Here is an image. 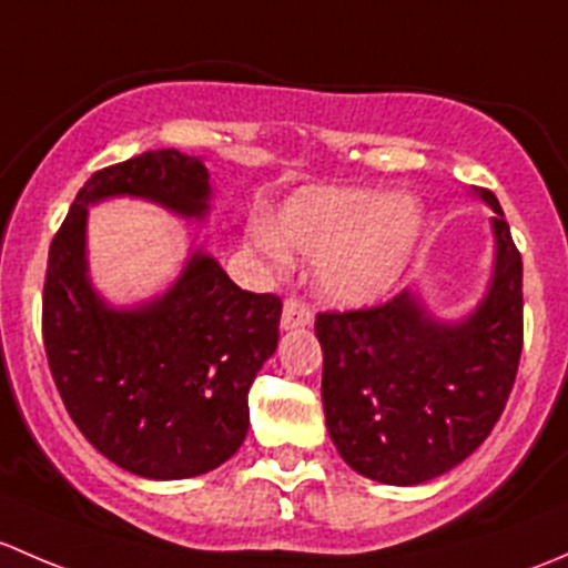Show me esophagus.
I'll list each match as a JSON object with an SVG mask.
<instances>
[{
  "instance_id": "1",
  "label": "esophagus",
  "mask_w": 568,
  "mask_h": 568,
  "mask_svg": "<svg viewBox=\"0 0 568 568\" xmlns=\"http://www.w3.org/2000/svg\"><path fill=\"white\" fill-rule=\"evenodd\" d=\"M312 308L301 301V297H286L284 312H282V327L284 331H292V327H306L312 325Z\"/></svg>"
}]
</instances>
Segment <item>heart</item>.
I'll return each instance as SVG.
<instances>
[{
  "label": "heart",
  "mask_w": 568,
  "mask_h": 568,
  "mask_svg": "<svg viewBox=\"0 0 568 568\" xmlns=\"http://www.w3.org/2000/svg\"><path fill=\"white\" fill-rule=\"evenodd\" d=\"M420 235L413 202L377 189H303L286 199L276 224L256 215L248 241L273 262L286 248L320 256L317 282L338 306H366L394 286Z\"/></svg>",
  "instance_id": "b5f03b06"
}]
</instances>
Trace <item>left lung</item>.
I'll return each instance as SVG.
<instances>
[{"label":"left lung","instance_id":"left-lung-1","mask_svg":"<svg viewBox=\"0 0 568 568\" xmlns=\"http://www.w3.org/2000/svg\"><path fill=\"white\" fill-rule=\"evenodd\" d=\"M495 267L459 323L399 292L358 312L317 314L327 435L361 476L413 487L470 457L498 424L523 353V256L493 191Z\"/></svg>","mask_w":568,"mask_h":568}]
</instances>
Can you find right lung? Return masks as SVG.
Listing matches in <instances>:
<instances>
[{"label":"right lung","instance_id":"right-lung-1","mask_svg":"<svg viewBox=\"0 0 568 568\" xmlns=\"http://www.w3.org/2000/svg\"><path fill=\"white\" fill-rule=\"evenodd\" d=\"M111 196L199 221L210 210V174L202 158L150 150L87 180L49 248L51 377L81 435L122 470L155 481L202 476L243 446L248 388L276 353L282 297L241 290L194 251L161 297L109 306L87 273V207Z\"/></svg>","mask_w":568,"mask_h":568}]
</instances>
